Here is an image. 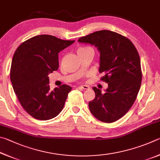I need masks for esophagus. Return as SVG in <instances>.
Here are the masks:
<instances>
[{
	"instance_id": "esophagus-1",
	"label": "esophagus",
	"mask_w": 160,
	"mask_h": 160,
	"mask_svg": "<svg viewBox=\"0 0 160 160\" xmlns=\"http://www.w3.org/2000/svg\"><path fill=\"white\" fill-rule=\"evenodd\" d=\"M78 88H82V89H85V90H87V89L90 88V87H89L88 86H78Z\"/></svg>"
}]
</instances>
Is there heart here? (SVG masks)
<instances>
[{
  "label": "heart",
  "mask_w": 160,
  "mask_h": 160,
  "mask_svg": "<svg viewBox=\"0 0 160 160\" xmlns=\"http://www.w3.org/2000/svg\"><path fill=\"white\" fill-rule=\"evenodd\" d=\"M89 48H89V47H82V48H80L78 49L77 52H80L84 51V50H88Z\"/></svg>",
  "instance_id": "1"
}]
</instances>
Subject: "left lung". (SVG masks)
<instances>
[{"instance_id": "obj_1", "label": "left lung", "mask_w": 160, "mask_h": 160, "mask_svg": "<svg viewBox=\"0 0 160 160\" xmlns=\"http://www.w3.org/2000/svg\"><path fill=\"white\" fill-rule=\"evenodd\" d=\"M90 43L100 51V80L108 83L105 93L96 87L93 100L88 106L100 121L112 123L130 110L138 96L142 81L141 60L136 47L129 39L109 30L95 32L78 38Z\"/></svg>"}]
</instances>
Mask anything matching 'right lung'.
Returning a JSON list of instances; mask_svg holds the SVG:
<instances>
[{
  "label": "right lung",
  "mask_w": 160,
  "mask_h": 160,
  "mask_svg": "<svg viewBox=\"0 0 160 160\" xmlns=\"http://www.w3.org/2000/svg\"><path fill=\"white\" fill-rule=\"evenodd\" d=\"M74 42L38 35L22 43L14 53L10 68L13 90L33 118L48 120L62 110L72 87L63 84L51 91L48 74L58 69V53Z\"/></svg>",
  "instance_id": "add662e5"
}]
</instances>
